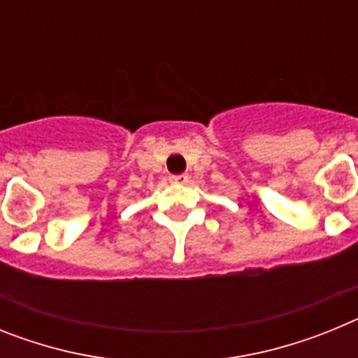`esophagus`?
I'll return each mask as SVG.
<instances>
[{
    "mask_svg": "<svg viewBox=\"0 0 358 358\" xmlns=\"http://www.w3.org/2000/svg\"><path fill=\"white\" fill-rule=\"evenodd\" d=\"M170 181H172L173 185H186V182H188V173H177V176L170 177Z\"/></svg>",
    "mask_w": 358,
    "mask_h": 358,
    "instance_id": "34e87169",
    "label": "esophagus"
}]
</instances>
